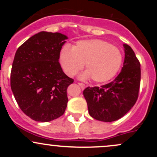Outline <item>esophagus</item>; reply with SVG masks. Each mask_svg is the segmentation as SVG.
I'll use <instances>...</instances> for the list:
<instances>
[{
	"label": "esophagus",
	"instance_id": "esophagus-1",
	"mask_svg": "<svg viewBox=\"0 0 157 157\" xmlns=\"http://www.w3.org/2000/svg\"><path fill=\"white\" fill-rule=\"evenodd\" d=\"M78 85L80 86V88H81V89H84L85 87H86V86H85V84L81 83V82H79Z\"/></svg>",
	"mask_w": 157,
	"mask_h": 157
}]
</instances>
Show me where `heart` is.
<instances>
[{
    "label": "heart",
    "instance_id": "1",
    "mask_svg": "<svg viewBox=\"0 0 157 157\" xmlns=\"http://www.w3.org/2000/svg\"><path fill=\"white\" fill-rule=\"evenodd\" d=\"M122 60L117 47L99 39L78 41L72 48L64 46L60 54L61 66L68 76H74L85 63L86 71L79 77L81 80L91 77L97 82L112 78L120 69Z\"/></svg>",
    "mask_w": 157,
    "mask_h": 157
}]
</instances>
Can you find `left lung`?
<instances>
[{
    "label": "left lung",
    "mask_w": 157,
    "mask_h": 157,
    "mask_svg": "<svg viewBox=\"0 0 157 157\" xmlns=\"http://www.w3.org/2000/svg\"><path fill=\"white\" fill-rule=\"evenodd\" d=\"M123 66L118 76L100 87H87L83 96L90 116L102 122H113L126 114L136 103L141 79L140 63L131 46L123 44Z\"/></svg>",
    "instance_id": "left-lung-1"
}]
</instances>
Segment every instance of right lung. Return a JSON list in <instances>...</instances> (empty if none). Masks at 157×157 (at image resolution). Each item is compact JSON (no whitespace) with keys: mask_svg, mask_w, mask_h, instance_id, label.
<instances>
[{"mask_svg":"<svg viewBox=\"0 0 157 157\" xmlns=\"http://www.w3.org/2000/svg\"><path fill=\"white\" fill-rule=\"evenodd\" d=\"M68 37L59 32H40L17 48L12 71L11 89L25 114L37 122H49L65 112L68 86L74 82L59 63Z\"/></svg>","mask_w":157,"mask_h":157,"instance_id":"add662e5","label":"right lung"}]
</instances>
